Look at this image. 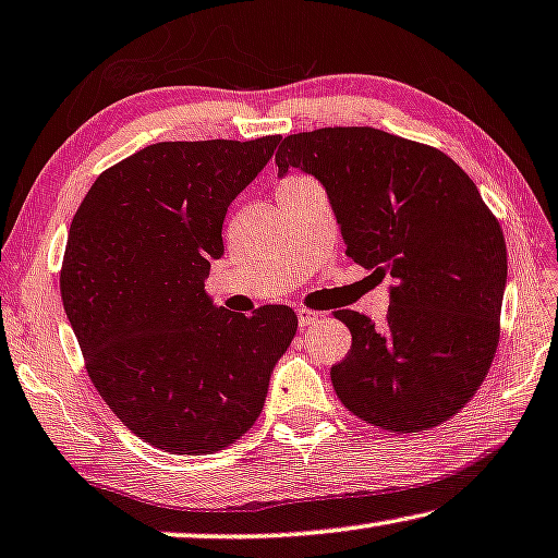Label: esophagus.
<instances>
[{
	"label": "esophagus",
	"mask_w": 558,
	"mask_h": 558,
	"mask_svg": "<svg viewBox=\"0 0 558 558\" xmlns=\"http://www.w3.org/2000/svg\"><path fill=\"white\" fill-rule=\"evenodd\" d=\"M322 314L316 312H308V308H296V319H299V327H308V324H314L316 319H319Z\"/></svg>",
	"instance_id": "34e87169"
}]
</instances>
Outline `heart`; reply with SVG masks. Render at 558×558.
Here are the masks:
<instances>
[{"instance_id":"heart-1","label":"heart","mask_w":558,"mask_h":558,"mask_svg":"<svg viewBox=\"0 0 558 558\" xmlns=\"http://www.w3.org/2000/svg\"><path fill=\"white\" fill-rule=\"evenodd\" d=\"M304 184H308L306 179H299V177H289L287 182H284V186H281V190H294V186H304Z\"/></svg>"}]
</instances>
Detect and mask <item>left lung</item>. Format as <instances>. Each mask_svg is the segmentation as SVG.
<instances>
[{
  "label": "left lung",
  "mask_w": 558,
  "mask_h": 558,
  "mask_svg": "<svg viewBox=\"0 0 558 558\" xmlns=\"http://www.w3.org/2000/svg\"><path fill=\"white\" fill-rule=\"evenodd\" d=\"M277 167L314 177L347 254L391 279L379 327L337 312L351 331L331 368L341 404L401 434L447 422L492 366L507 289V244L476 184L444 151L372 126L291 134Z\"/></svg>",
  "instance_id": "left-lung-1"
}]
</instances>
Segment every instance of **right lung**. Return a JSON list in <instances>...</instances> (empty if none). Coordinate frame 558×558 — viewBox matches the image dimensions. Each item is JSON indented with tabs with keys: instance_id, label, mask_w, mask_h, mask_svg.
<instances>
[{
	"instance_id": "1",
	"label": "right lung",
	"mask_w": 558,
	"mask_h": 558,
	"mask_svg": "<svg viewBox=\"0 0 558 558\" xmlns=\"http://www.w3.org/2000/svg\"><path fill=\"white\" fill-rule=\"evenodd\" d=\"M281 136L159 142L97 177L76 209L62 302L94 387L151 447L211 453L262 414L296 314L227 312L204 289L229 204Z\"/></svg>"
}]
</instances>
